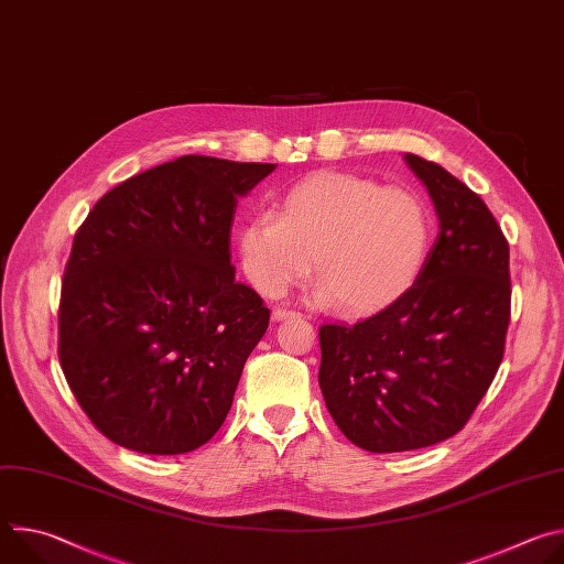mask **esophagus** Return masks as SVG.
<instances>
[{"label":"esophagus","mask_w":564,"mask_h":564,"mask_svg":"<svg viewBox=\"0 0 564 564\" xmlns=\"http://www.w3.org/2000/svg\"><path fill=\"white\" fill-rule=\"evenodd\" d=\"M294 314H296L294 310H285V307H274V310H272V318H274V321H283V318L294 316Z\"/></svg>","instance_id":"1"}]
</instances>
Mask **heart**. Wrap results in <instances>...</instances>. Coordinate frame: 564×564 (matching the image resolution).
Wrapping results in <instances>:
<instances>
[{"instance_id":"heart-1","label":"heart","mask_w":564,"mask_h":564,"mask_svg":"<svg viewBox=\"0 0 564 564\" xmlns=\"http://www.w3.org/2000/svg\"><path fill=\"white\" fill-rule=\"evenodd\" d=\"M431 240L433 214L417 192L324 172L294 185L279 214L261 212L240 227L238 254L265 296L307 279L318 259L314 303L366 314L417 281Z\"/></svg>"}]
</instances>
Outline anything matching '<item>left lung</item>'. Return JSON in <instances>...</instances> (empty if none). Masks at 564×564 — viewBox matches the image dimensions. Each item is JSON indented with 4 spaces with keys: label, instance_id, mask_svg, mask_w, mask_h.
I'll use <instances>...</instances> for the list:
<instances>
[{
    "label": "left lung",
    "instance_id": "left-lung-1",
    "mask_svg": "<svg viewBox=\"0 0 564 564\" xmlns=\"http://www.w3.org/2000/svg\"><path fill=\"white\" fill-rule=\"evenodd\" d=\"M440 234L422 274L355 326L318 330V386L341 433L370 453L453 437L489 390L511 316L509 243L475 192L415 153Z\"/></svg>",
    "mask_w": 564,
    "mask_h": 564
}]
</instances>
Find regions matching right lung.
Listing matches in <instances>:
<instances>
[{"label": "right lung", "instance_id": "right-lung-1", "mask_svg": "<svg viewBox=\"0 0 564 564\" xmlns=\"http://www.w3.org/2000/svg\"><path fill=\"white\" fill-rule=\"evenodd\" d=\"M276 165L181 155L89 212L59 301V364L94 426L147 455L189 453L225 422L270 310L236 281L240 196Z\"/></svg>", "mask_w": 564, "mask_h": 564}]
</instances>
